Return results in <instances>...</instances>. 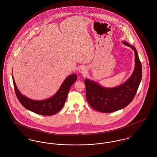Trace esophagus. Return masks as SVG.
I'll return each instance as SVG.
<instances>
[{"label": "esophagus", "instance_id": "34e87169", "mask_svg": "<svg viewBox=\"0 0 157 157\" xmlns=\"http://www.w3.org/2000/svg\"><path fill=\"white\" fill-rule=\"evenodd\" d=\"M87 71H88L87 67H86L85 66H82L78 69V72H80V74H86L87 72Z\"/></svg>", "mask_w": 157, "mask_h": 157}]
</instances>
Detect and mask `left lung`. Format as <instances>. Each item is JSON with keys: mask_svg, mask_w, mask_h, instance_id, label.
Masks as SVG:
<instances>
[{"mask_svg": "<svg viewBox=\"0 0 157 157\" xmlns=\"http://www.w3.org/2000/svg\"><path fill=\"white\" fill-rule=\"evenodd\" d=\"M135 53V68L131 77L123 84L114 88H105L89 79L85 80L86 97L90 106L95 110L109 113L126 107L134 99L142 78V67L136 49L125 41Z\"/></svg>", "mask_w": 157, "mask_h": 157, "instance_id": "left-lung-1", "label": "left lung"}]
</instances>
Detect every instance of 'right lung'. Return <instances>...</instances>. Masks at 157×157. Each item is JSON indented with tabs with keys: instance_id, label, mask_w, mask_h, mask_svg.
Segmentation results:
<instances>
[{
	"instance_id": "obj_1",
	"label": "right lung",
	"mask_w": 157,
	"mask_h": 157,
	"mask_svg": "<svg viewBox=\"0 0 157 157\" xmlns=\"http://www.w3.org/2000/svg\"><path fill=\"white\" fill-rule=\"evenodd\" d=\"M12 77L16 96L23 106L31 112L46 116L56 114L63 107L69 90L77 79L75 74L70 75L65 78L60 88L52 97L43 100H34L22 94L16 85L13 74Z\"/></svg>"
}]
</instances>
